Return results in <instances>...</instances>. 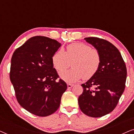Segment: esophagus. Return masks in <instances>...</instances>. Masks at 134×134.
I'll return each instance as SVG.
<instances>
[{
    "label": "esophagus",
    "instance_id": "esophagus-1",
    "mask_svg": "<svg viewBox=\"0 0 134 134\" xmlns=\"http://www.w3.org/2000/svg\"><path fill=\"white\" fill-rule=\"evenodd\" d=\"M67 86H68V88H72L73 87V85H72V84L68 83Z\"/></svg>",
    "mask_w": 134,
    "mask_h": 134
}]
</instances>
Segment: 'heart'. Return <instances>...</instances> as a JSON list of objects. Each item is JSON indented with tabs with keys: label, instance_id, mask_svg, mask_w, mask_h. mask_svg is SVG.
<instances>
[{
	"label": "heart",
	"instance_id": "heart-1",
	"mask_svg": "<svg viewBox=\"0 0 134 134\" xmlns=\"http://www.w3.org/2000/svg\"><path fill=\"white\" fill-rule=\"evenodd\" d=\"M52 64L57 71L69 66L72 69L60 72V78L68 83H74L80 79L88 80L92 77L99 68L101 55L97 49L82 43H75L68 46L66 51L60 49L52 57Z\"/></svg>",
	"mask_w": 134,
	"mask_h": 134
}]
</instances>
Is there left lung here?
Masks as SVG:
<instances>
[{
	"label": "left lung",
	"instance_id": "8db88e82",
	"mask_svg": "<svg viewBox=\"0 0 134 134\" xmlns=\"http://www.w3.org/2000/svg\"><path fill=\"white\" fill-rule=\"evenodd\" d=\"M99 51L101 63L97 72L85 83L79 105L87 116L99 118L113 110L125 88L127 69L118 49L105 40L85 38Z\"/></svg>",
	"mask_w": 134,
	"mask_h": 134
}]
</instances>
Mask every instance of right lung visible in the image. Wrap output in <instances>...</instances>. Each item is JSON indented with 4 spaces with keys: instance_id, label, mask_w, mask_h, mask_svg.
Listing matches in <instances>:
<instances>
[{
    "instance_id": "1",
    "label": "right lung",
    "mask_w": 134,
    "mask_h": 134,
    "mask_svg": "<svg viewBox=\"0 0 134 134\" xmlns=\"http://www.w3.org/2000/svg\"><path fill=\"white\" fill-rule=\"evenodd\" d=\"M61 43L46 36L30 38L16 49L11 60L10 77L16 99L24 109L39 116L57 110L67 85L57 81L52 57Z\"/></svg>"
}]
</instances>
